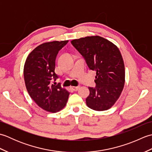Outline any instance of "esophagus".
<instances>
[{"mask_svg": "<svg viewBox=\"0 0 152 152\" xmlns=\"http://www.w3.org/2000/svg\"><path fill=\"white\" fill-rule=\"evenodd\" d=\"M70 88H71V89H72L73 91H77V90H78V89L80 88V86H71Z\"/></svg>", "mask_w": 152, "mask_h": 152, "instance_id": "obj_1", "label": "esophagus"}]
</instances>
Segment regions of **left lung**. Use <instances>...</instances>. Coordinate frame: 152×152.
Wrapping results in <instances>:
<instances>
[{
  "mask_svg": "<svg viewBox=\"0 0 152 152\" xmlns=\"http://www.w3.org/2000/svg\"><path fill=\"white\" fill-rule=\"evenodd\" d=\"M90 70H95V88L89 87L86 104L96 111L110 108L120 96L125 83V66L117 46L105 38L87 37L71 41Z\"/></svg>",
  "mask_w": 152,
  "mask_h": 152,
  "instance_id": "left-lung-1",
  "label": "left lung"
}]
</instances>
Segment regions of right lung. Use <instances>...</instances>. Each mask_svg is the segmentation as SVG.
I'll return each mask as SVG.
<instances>
[{"mask_svg": "<svg viewBox=\"0 0 152 152\" xmlns=\"http://www.w3.org/2000/svg\"><path fill=\"white\" fill-rule=\"evenodd\" d=\"M69 40L42 44L28 55L24 66V80L32 99L44 110L57 112L65 106L69 92L59 83L53 84L58 78L55 72L59 51Z\"/></svg>", "mask_w": 152, "mask_h": 152, "instance_id": "obj_1", "label": "right lung"}]
</instances>
